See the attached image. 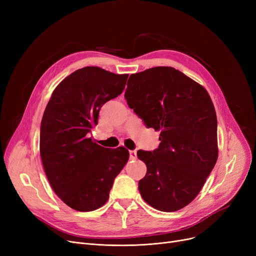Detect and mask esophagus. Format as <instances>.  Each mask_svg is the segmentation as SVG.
I'll return each instance as SVG.
<instances>
[{
    "label": "esophagus",
    "mask_w": 256,
    "mask_h": 256,
    "mask_svg": "<svg viewBox=\"0 0 256 256\" xmlns=\"http://www.w3.org/2000/svg\"><path fill=\"white\" fill-rule=\"evenodd\" d=\"M130 160H136L137 158V152L136 150H130Z\"/></svg>",
    "instance_id": "1"
}]
</instances>
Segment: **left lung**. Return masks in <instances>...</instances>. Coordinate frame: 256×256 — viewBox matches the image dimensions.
Returning <instances> with one entry per match:
<instances>
[{
    "label": "left lung",
    "mask_w": 256,
    "mask_h": 256,
    "mask_svg": "<svg viewBox=\"0 0 256 256\" xmlns=\"http://www.w3.org/2000/svg\"><path fill=\"white\" fill-rule=\"evenodd\" d=\"M124 98L147 128L160 132L158 148L137 152L147 167L138 184L142 198L162 212L184 208L218 158L217 116L208 91L173 67L158 66L130 74Z\"/></svg>",
    "instance_id": "8db88e82"
}]
</instances>
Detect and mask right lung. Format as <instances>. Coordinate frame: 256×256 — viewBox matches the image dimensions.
Listing matches in <instances>:
<instances>
[{
    "label": "right lung",
    "instance_id": "obj_1",
    "mask_svg": "<svg viewBox=\"0 0 256 256\" xmlns=\"http://www.w3.org/2000/svg\"><path fill=\"white\" fill-rule=\"evenodd\" d=\"M128 74L87 66L54 90L40 126V156L46 178L65 204L78 212L102 206L128 150L94 143L89 134L100 108L122 93Z\"/></svg>",
    "mask_w": 256,
    "mask_h": 256
}]
</instances>
